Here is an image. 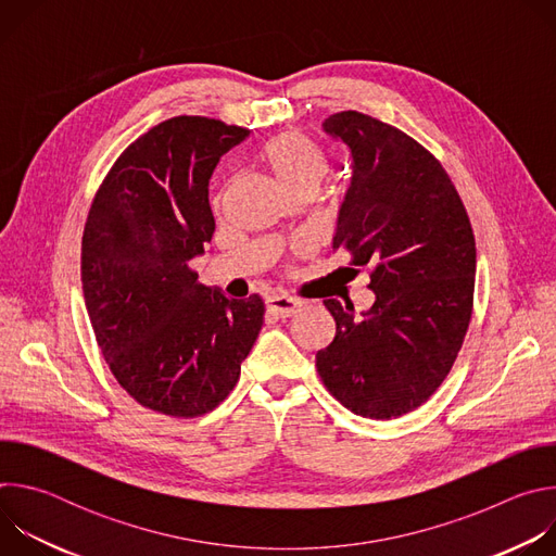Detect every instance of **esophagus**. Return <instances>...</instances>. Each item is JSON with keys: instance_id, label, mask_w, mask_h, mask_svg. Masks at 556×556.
I'll list each match as a JSON object with an SVG mask.
<instances>
[{"instance_id": "34e87169", "label": "esophagus", "mask_w": 556, "mask_h": 556, "mask_svg": "<svg viewBox=\"0 0 556 556\" xmlns=\"http://www.w3.org/2000/svg\"><path fill=\"white\" fill-rule=\"evenodd\" d=\"M266 305H268L270 314L281 316V319H288V316L299 312V307L303 303L299 299H294V296H288V294H273V296H268Z\"/></svg>"}]
</instances>
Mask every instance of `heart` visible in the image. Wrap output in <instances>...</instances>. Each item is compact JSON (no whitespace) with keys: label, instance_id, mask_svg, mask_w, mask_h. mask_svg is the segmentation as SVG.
<instances>
[{"label":"heart","instance_id":"heart-1","mask_svg":"<svg viewBox=\"0 0 556 556\" xmlns=\"http://www.w3.org/2000/svg\"><path fill=\"white\" fill-rule=\"evenodd\" d=\"M264 161L292 193L314 189L330 172L326 149L303 131L290 129L273 136L264 144Z\"/></svg>","mask_w":556,"mask_h":556}]
</instances>
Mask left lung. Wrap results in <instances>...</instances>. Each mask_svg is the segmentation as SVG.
Returning a JSON list of instances; mask_svg holds the SVG:
<instances>
[{
    "instance_id": "8db88e82",
    "label": "left lung",
    "mask_w": 556,
    "mask_h": 556,
    "mask_svg": "<svg viewBox=\"0 0 556 556\" xmlns=\"http://www.w3.org/2000/svg\"><path fill=\"white\" fill-rule=\"evenodd\" d=\"M354 157L334 249L367 268L374 305L326 299L337 337L316 371L356 416L401 418L438 391L462 350L475 292V235L438 157L403 129L348 110L326 118Z\"/></svg>"
}]
</instances>
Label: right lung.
Segmentation results:
<instances>
[{"mask_svg":"<svg viewBox=\"0 0 556 556\" xmlns=\"http://www.w3.org/2000/svg\"><path fill=\"white\" fill-rule=\"evenodd\" d=\"M251 129L174 116L138 136L103 178L81 240L90 324L116 382L169 418L213 412L240 380L264 299H228L191 260L215 232L208 180Z\"/></svg>","mask_w":556,"mask_h":556,"instance_id":"obj_1","label":"right lung"}]
</instances>
